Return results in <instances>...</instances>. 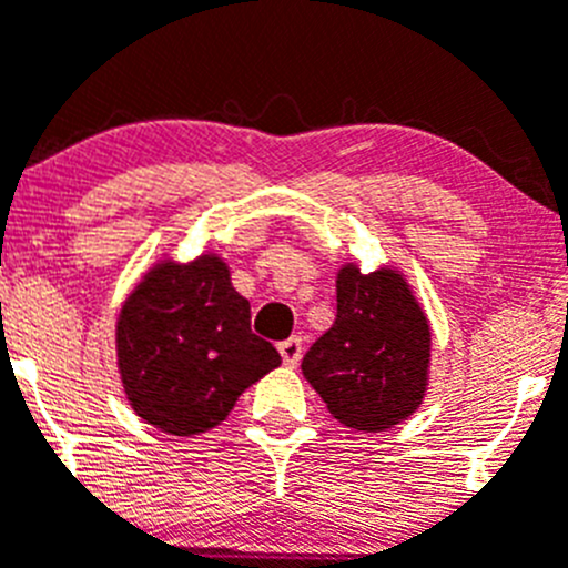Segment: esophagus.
I'll use <instances>...</instances> for the list:
<instances>
[{
    "label": "esophagus",
    "mask_w": 568,
    "mask_h": 568,
    "mask_svg": "<svg viewBox=\"0 0 568 568\" xmlns=\"http://www.w3.org/2000/svg\"><path fill=\"white\" fill-rule=\"evenodd\" d=\"M280 355H283V363L285 366H296L302 357V338L300 335H291V338H285L283 344H280Z\"/></svg>",
    "instance_id": "esophagus-1"
}]
</instances>
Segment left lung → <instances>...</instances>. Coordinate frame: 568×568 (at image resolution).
Instances as JSON below:
<instances>
[{
  "mask_svg": "<svg viewBox=\"0 0 568 568\" xmlns=\"http://www.w3.org/2000/svg\"><path fill=\"white\" fill-rule=\"evenodd\" d=\"M335 322L302 357V374L346 427L377 433L422 405L430 324L396 272L338 274Z\"/></svg>",
  "mask_w": 568,
  "mask_h": 568,
  "instance_id": "left-lung-1",
  "label": "left lung"
}]
</instances>
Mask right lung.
<instances>
[{
    "label": "right lung",
    "mask_w": 568,
    "mask_h": 568,
    "mask_svg": "<svg viewBox=\"0 0 568 568\" xmlns=\"http://www.w3.org/2000/svg\"><path fill=\"white\" fill-rule=\"evenodd\" d=\"M250 318V302L216 255L152 268L121 307L115 333L138 416L172 436L222 424L239 396L280 366V352L252 333Z\"/></svg>",
    "instance_id": "add662e5"
}]
</instances>
